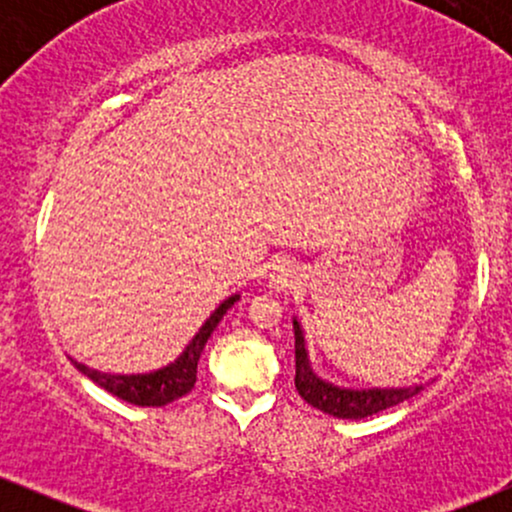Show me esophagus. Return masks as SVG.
Wrapping results in <instances>:
<instances>
[{
  "label": "esophagus",
  "mask_w": 512,
  "mask_h": 512,
  "mask_svg": "<svg viewBox=\"0 0 512 512\" xmlns=\"http://www.w3.org/2000/svg\"><path fill=\"white\" fill-rule=\"evenodd\" d=\"M298 267L291 260H276L269 274V286L274 291H291L298 286Z\"/></svg>",
  "instance_id": "obj_1"
}]
</instances>
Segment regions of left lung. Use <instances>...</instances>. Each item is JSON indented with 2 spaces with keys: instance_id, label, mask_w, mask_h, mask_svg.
Listing matches in <instances>:
<instances>
[{
  "instance_id": "obj_1",
  "label": "left lung",
  "mask_w": 512,
  "mask_h": 512,
  "mask_svg": "<svg viewBox=\"0 0 512 512\" xmlns=\"http://www.w3.org/2000/svg\"><path fill=\"white\" fill-rule=\"evenodd\" d=\"M293 334H296V390L310 407L325 414L337 419H366L424 390V385L399 387V390H346L327 383L310 368L301 325L296 320H293Z\"/></svg>"
}]
</instances>
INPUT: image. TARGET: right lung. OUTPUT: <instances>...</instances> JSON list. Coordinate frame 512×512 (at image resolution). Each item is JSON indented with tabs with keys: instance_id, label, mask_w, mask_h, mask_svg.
Returning <instances> with one entry per match:
<instances>
[{
	"instance_id": "obj_1",
	"label": "right lung",
	"mask_w": 512,
	"mask_h": 512,
	"mask_svg": "<svg viewBox=\"0 0 512 512\" xmlns=\"http://www.w3.org/2000/svg\"><path fill=\"white\" fill-rule=\"evenodd\" d=\"M238 301V296H231L228 301H223L214 313L209 315V320L199 327V332L192 337V342L182 349V354L175 358L173 363H168L166 368L154 370V373H142V375H110L101 373V370H93L84 366V363H76L74 366L91 378L93 383L101 385L103 390H108L110 395L125 399L129 404H137V407H163V404L175 402V399L187 395L197 383V361L202 356L204 344L211 337V332L216 330V325L221 322V317L226 315V310Z\"/></svg>"
}]
</instances>
